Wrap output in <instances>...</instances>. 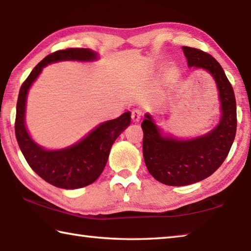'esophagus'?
Masks as SVG:
<instances>
[{
	"mask_svg": "<svg viewBox=\"0 0 251 251\" xmlns=\"http://www.w3.org/2000/svg\"><path fill=\"white\" fill-rule=\"evenodd\" d=\"M141 115H142V112L140 109H134L131 111V119L135 123L140 121Z\"/></svg>",
	"mask_w": 251,
	"mask_h": 251,
	"instance_id": "34e87169",
	"label": "esophagus"
}]
</instances>
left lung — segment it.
<instances>
[{
  "label": "left lung",
  "mask_w": 251,
  "mask_h": 251,
  "mask_svg": "<svg viewBox=\"0 0 251 251\" xmlns=\"http://www.w3.org/2000/svg\"><path fill=\"white\" fill-rule=\"evenodd\" d=\"M188 65L203 68L218 85L222 116L218 127L208 135L191 140L164 138L149 114L141 128L142 151L149 173L160 183L186 186L209 177L226 159L236 135V100L233 87L222 66L213 56L199 49L183 47Z\"/></svg>",
  "instance_id": "1"
}]
</instances>
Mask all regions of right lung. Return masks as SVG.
<instances>
[{
	"label": "right lung",
	"mask_w": 251,
	"mask_h": 251,
	"mask_svg": "<svg viewBox=\"0 0 251 251\" xmlns=\"http://www.w3.org/2000/svg\"><path fill=\"white\" fill-rule=\"evenodd\" d=\"M95 58V52L79 48H70L49 54L29 74L18 93L15 134L19 148L29 166L42 179L58 188H81L99 177L109 159L112 145L130 124V113L126 112L115 120L103 123L75 146L63 150L48 151L34 144L25 126L27 93L48 64L65 60L92 61Z\"/></svg>",
	"instance_id": "right-lung-1"
}]
</instances>
